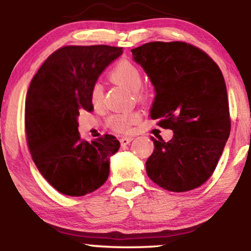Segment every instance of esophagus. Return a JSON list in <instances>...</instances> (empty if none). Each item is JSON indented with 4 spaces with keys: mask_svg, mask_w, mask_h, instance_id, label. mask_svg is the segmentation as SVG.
<instances>
[{
    "mask_svg": "<svg viewBox=\"0 0 251 251\" xmlns=\"http://www.w3.org/2000/svg\"><path fill=\"white\" fill-rule=\"evenodd\" d=\"M132 140H133V138L132 137H123V138H120V144H122V146H126V145H128Z\"/></svg>",
    "mask_w": 251,
    "mask_h": 251,
    "instance_id": "1",
    "label": "esophagus"
}]
</instances>
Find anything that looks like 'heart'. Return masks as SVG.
<instances>
[{
  "label": "heart",
  "mask_w": 251,
  "mask_h": 251,
  "mask_svg": "<svg viewBox=\"0 0 251 251\" xmlns=\"http://www.w3.org/2000/svg\"><path fill=\"white\" fill-rule=\"evenodd\" d=\"M109 77L113 82L128 91L134 92L138 97L142 98L143 93L139 91L143 86V74L139 68L134 63L123 60L118 62L112 71L109 72ZM91 101L96 107L102 105L103 91L100 83H96L91 89ZM140 119V114L138 112L131 113H119L113 114L108 118V126L117 132H127L129 127Z\"/></svg>",
  "instance_id": "b5f03b06"
}]
</instances>
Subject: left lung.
<instances>
[{"label": "left lung", "instance_id": "left-lung-1", "mask_svg": "<svg viewBox=\"0 0 251 251\" xmlns=\"http://www.w3.org/2000/svg\"><path fill=\"white\" fill-rule=\"evenodd\" d=\"M131 51L154 87L150 117L174 131L168 143L151 137L148 176L169 191L198 188L214 174L230 134L223 74L208 54L185 42H149Z\"/></svg>", "mask_w": 251, "mask_h": 251}]
</instances>
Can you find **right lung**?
Wrapping results in <instances>:
<instances>
[{"instance_id":"add662e5","label":"right lung","mask_w":251,"mask_h":251,"mask_svg":"<svg viewBox=\"0 0 251 251\" xmlns=\"http://www.w3.org/2000/svg\"><path fill=\"white\" fill-rule=\"evenodd\" d=\"M122 54L120 47L105 45L66 46L31 79L25 105L28 148L40 174L63 195L85 196L107 180L120 143L111 134L82 140L77 117L81 109L93 111L91 89Z\"/></svg>"}]
</instances>
